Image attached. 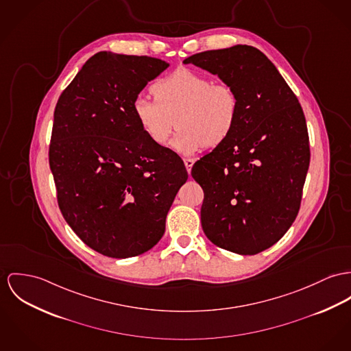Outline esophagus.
I'll list each match as a JSON object with an SVG mask.
<instances>
[{"label":"esophagus","instance_id":"obj_1","mask_svg":"<svg viewBox=\"0 0 351 351\" xmlns=\"http://www.w3.org/2000/svg\"><path fill=\"white\" fill-rule=\"evenodd\" d=\"M193 162H195L193 159H184V165H186V168H187V171H189V172H191V168H192Z\"/></svg>","mask_w":351,"mask_h":351}]
</instances>
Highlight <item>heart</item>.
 <instances>
[{
  "instance_id": "heart-1",
  "label": "heart",
  "mask_w": 351,
  "mask_h": 351,
  "mask_svg": "<svg viewBox=\"0 0 351 351\" xmlns=\"http://www.w3.org/2000/svg\"><path fill=\"white\" fill-rule=\"evenodd\" d=\"M155 99L138 96L134 116L141 131L156 145H165L173 128L176 151L193 154L202 147H216L234 132L239 117V97L226 82L191 69H178L152 85Z\"/></svg>"
}]
</instances>
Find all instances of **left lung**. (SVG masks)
I'll use <instances>...</instances> for the list:
<instances>
[{"label": "left lung", "mask_w": 351, "mask_h": 351, "mask_svg": "<svg viewBox=\"0 0 351 351\" xmlns=\"http://www.w3.org/2000/svg\"><path fill=\"white\" fill-rule=\"evenodd\" d=\"M193 64L231 85L239 117L230 137L193 164L204 191L206 237L217 247L255 255L278 242L300 207L310 145L297 96L259 49L234 45L192 54Z\"/></svg>", "instance_id": "1"}]
</instances>
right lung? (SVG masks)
I'll return each mask as SVG.
<instances>
[{"label":"right lung","instance_id":"right-lung-1","mask_svg":"<svg viewBox=\"0 0 351 351\" xmlns=\"http://www.w3.org/2000/svg\"><path fill=\"white\" fill-rule=\"evenodd\" d=\"M168 66L148 56L99 52L54 109L49 165L58 207L81 241L109 258L136 256L159 242L189 179L183 160L148 138L132 109Z\"/></svg>","mask_w":351,"mask_h":351}]
</instances>
